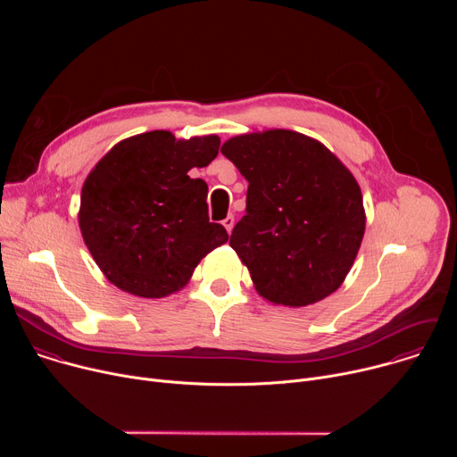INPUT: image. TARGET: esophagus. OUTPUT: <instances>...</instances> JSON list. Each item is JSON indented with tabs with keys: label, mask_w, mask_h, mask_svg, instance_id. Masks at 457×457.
<instances>
[{
	"label": "esophagus",
	"mask_w": 457,
	"mask_h": 457,
	"mask_svg": "<svg viewBox=\"0 0 457 457\" xmlns=\"http://www.w3.org/2000/svg\"><path fill=\"white\" fill-rule=\"evenodd\" d=\"M222 224H224V228L228 229V233H231V231H233V226H235V217H233V215H228V217L222 220Z\"/></svg>",
	"instance_id": "34e87169"
}]
</instances>
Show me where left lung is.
<instances>
[{
    "label": "left lung",
    "mask_w": 457,
    "mask_h": 457,
    "mask_svg": "<svg viewBox=\"0 0 457 457\" xmlns=\"http://www.w3.org/2000/svg\"><path fill=\"white\" fill-rule=\"evenodd\" d=\"M220 152L249 182L245 215L229 245L260 296L302 307L335 293L365 233L353 173L323 145L291 129L238 136Z\"/></svg>",
    "instance_id": "1"
}]
</instances>
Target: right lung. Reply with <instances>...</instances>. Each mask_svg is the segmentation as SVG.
<instances>
[{
    "label": "right lung",
    "mask_w": 457,
    "mask_h": 457,
    "mask_svg": "<svg viewBox=\"0 0 457 457\" xmlns=\"http://www.w3.org/2000/svg\"><path fill=\"white\" fill-rule=\"evenodd\" d=\"M219 146L217 136L177 141L155 129L120 141L90 171L79 228L113 286L145 298L168 296L228 242L224 226L210 222L208 184L187 175L208 166Z\"/></svg>",
    "instance_id": "1"
}]
</instances>
